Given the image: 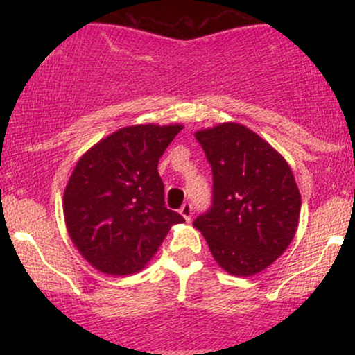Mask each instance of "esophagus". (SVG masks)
<instances>
[{
    "label": "esophagus",
    "mask_w": 355,
    "mask_h": 355,
    "mask_svg": "<svg viewBox=\"0 0 355 355\" xmlns=\"http://www.w3.org/2000/svg\"><path fill=\"white\" fill-rule=\"evenodd\" d=\"M180 215L187 220V222H190L191 215H193V207H191V203H183L180 209Z\"/></svg>",
    "instance_id": "34e87169"
}]
</instances>
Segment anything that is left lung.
I'll return each instance as SVG.
<instances>
[{
    "label": "left lung",
    "mask_w": 355,
    "mask_h": 355,
    "mask_svg": "<svg viewBox=\"0 0 355 355\" xmlns=\"http://www.w3.org/2000/svg\"><path fill=\"white\" fill-rule=\"evenodd\" d=\"M195 138L211 166L214 197L193 227L223 270L259 274L291 245L299 225L300 193L291 166L240 123L200 130Z\"/></svg>",
    "instance_id": "obj_1"
}]
</instances>
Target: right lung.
I'll list each match as a JSON object with an SVG mask.
<instances>
[{"label":"right lung","mask_w":355,"mask_h":355,"mask_svg":"<svg viewBox=\"0 0 355 355\" xmlns=\"http://www.w3.org/2000/svg\"><path fill=\"white\" fill-rule=\"evenodd\" d=\"M182 125L125 126L80 158L63 195L64 223L96 270H141L180 214L165 207L158 160Z\"/></svg>","instance_id":"right-lung-1"}]
</instances>
